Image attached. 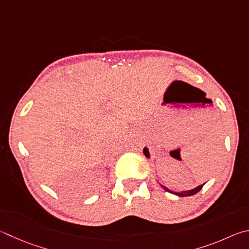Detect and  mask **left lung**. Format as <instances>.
Wrapping results in <instances>:
<instances>
[{
	"mask_svg": "<svg viewBox=\"0 0 249 249\" xmlns=\"http://www.w3.org/2000/svg\"><path fill=\"white\" fill-rule=\"evenodd\" d=\"M143 153H144V156H146L147 158L150 157V155H149V150H148V149H147L146 147L143 148ZM203 185H205V184L199 185V186H197L196 188H194V189H191V191H184V192H173V191H170V189L166 188L165 186H163V185H161V186L163 187L166 192H170V193H172V194H174V195H176V196H179V197H187V196H193V195H195V194H197V193L199 192L200 189L202 188Z\"/></svg>",
	"mask_w": 249,
	"mask_h": 249,
	"instance_id": "obj_1",
	"label": "left lung"
}]
</instances>
